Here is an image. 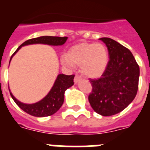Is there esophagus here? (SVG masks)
Masks as SVG:
<instances>
[{"label": "esophagus", "mask_w": 150, "mask_h": 150, "mask_svg": "<svg viewBox=\"0 0 150 150\" xmlns=\"http://www.w3.org/2000/svg\"><path fill=\"white\" fill-rule=\"evenodd\" d=\"M80 80H81V78L79 77V76H77V75H76V76H75V78H74V83H75V84H77V83H79Z\"/></svg>", "instance_id": "obj_1"}]
</instances>
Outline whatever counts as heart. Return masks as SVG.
<instances>
[{
    "label": "heart",
    "mask_w": 150,
    "mask_h": 150,
    "mask_svg": "<svg viewBox=\"0 0 150 150\" xmlns=\"http://www.w3.org/2000/svg\"><path fill=\"white\" fill-rule=\"evenodd\" d=\"M65 67L80 66L81 73L89 79H97L104 74L109 63V52L100 43H79L71 46L61 59Z\"/></svg>",
    "instance_id": "b5f03b06"
}]
</instances>
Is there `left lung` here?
Segmentation results:
<instances>
[{"instance_id":"left-lung-1","label":"left lung","mask_w":150,"mask_h":150,"mask_svg":"<svg viewBox=\"0 0 150 150\" xmlns=\"http://www.w3.org/2000/svg\"><path fill=\"white\" fill-rule=\"evenodd\" d=\"M107 46L110 61L98 79H90L92 91L88 101L98 114L109 116L129 105L138 89L140 68L129 50L108 38H100Z\"/></svg>"}]
</instances>
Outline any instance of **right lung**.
Segmentation results:
<instances>
[{"mask_svg":"<svg viewBox=\"0 0 150 150\" xmlns=\"http://www.w3.org/2000/svg\"><path fill=\"white\" fill-rule=\"evenodd\" d=\"M67 40V37H52V36H42L37 38H33L24 42L16 52L13 54L10 58V61L13 59V55L18 50L22 48V46H28L31 44H46L50 46H62L64 44ZM74 75H65V74H60L57 76L56 79L53 86L49 91V93L39 101L34 103V104H25L22 102L17 100L15 97L13 96L10 91V95L12 98L15 101L16 104L20 107L22 110H24L28 114L36 117H45L53 115L60 109L64 103V93L65 91L71 87L74 84Z\"/></svg>","mask_w":150,"mask_h":150,"instance_id":"obj_1","label":"right lung"}]
</instances>
